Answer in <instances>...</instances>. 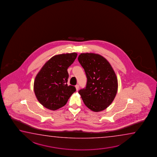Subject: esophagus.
Listing matches in <instances>:
<instances>
[{
	"mask_svg": "<svg viewBox=\"0 0 157 157\" xmlns=\"http://www.w3.org/2000/svg\"><path fill=\"white\" fill-rule=\"evenodd\" d=\"M75 88H76V91L78 90V89H79V86L77 85L75 86Z\"/></svg>",
	"mask_w": 157,
	"mask_h": 157,
	"instance_id": "1",
	"label": "esophagus"
}]
</instances>
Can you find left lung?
<instances>
[{
    "label": "left lung",
    "mask_w": 157,
    "mask_h": 157,
    "mask_svg": "<svg viewBox=\"0 0 157 157\" xmlns=\"http://www.w3.org/2000/svg\"><path fill=\"white\" fill-rule=\"evenodd\" d=\"M78 60L87 78L86 88L78 93L88 109L103 111L112 103L117 93L118 82L114 70L109 61L98 54L81 53Z\"/></svg>",
    "instance_id": "left-lung-1"
}]
</instances>
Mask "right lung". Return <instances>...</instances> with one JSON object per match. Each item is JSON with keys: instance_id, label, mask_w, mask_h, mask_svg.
Returning <instances> with one entry per match:
<instances>
[{"instance_id": "obj_1", "label": "right lung", "mask_w": 157, "mask_h": 157, "mask_svg": "<svg viewBox=\"0 0 157 157\" xmlns=\"http://www.w3.org/2000/svg\"><path fill=\"white\" fill-rule=\"evenodd\" d=\"M76 53L61 54L52 57L42 67L35 77L33 90L40 103L56 110L64 106L76 90L68 86L67 68L77 57Z\"/></svg>"}]
</instances>
